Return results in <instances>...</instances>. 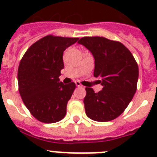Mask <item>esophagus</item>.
Instances as JSON below:
<instances>
[{
    "label": "esophagus",
    "mask_w": 157,
    "mask_h": 157,
    "mask_svg": "<svg viewBox=\"0 0 157 157\" xmlns=\"http://www.w3.org/2000/svg\"><path fill=\"white\" fill-rule=\"evenodd\" d=\"M75 85H76V86H78V87H82L81 83H80V82H78V81H75Z\"/></svg>",
    "instance_id": "obj_1"
}]
</instances>
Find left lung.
I'll list each match as a JSON object with an SVG mask.
<instances>
[{
    "mask_svg": "<svg viewBox=\"0 0 157 157\" xmlns=\"http://www.w3.org/2000/svg\"><path fill=\"white\" fill-rule=\"evenodd\" d=\"M94 58V77L103 89L95 93L86 88V114L98 122L111 121L124 112L137 90L138 66L122 43L103 37H84L78 41Z\"/></svg>",
    "mask_w": 157,
    "mask_h": 157,
    "instance_id": "8db88e82",
    "label": "left lung"
}]
</instances>
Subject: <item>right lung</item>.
Wrapping results in <instances>:
<instances>
[{
	"label": "right lung",
	"instance_id": "right-lung-1",
	"mask_svg": "<svg viewBox=\"0 0 157 157\" xmlns=\"http://www.w3.org/2000/svg\"><path fill=\"white\" fill-rule=\"evenodd\" d=\"M78 40L45 36L27 49L19 63V94L32 116L42 123H56L66 115L67 104L75 84L64 85L59 77L64 67L63 52Z\"/></svg>",
	"mask_w": 157,
	"mask_h": 157
}]
</instances>
